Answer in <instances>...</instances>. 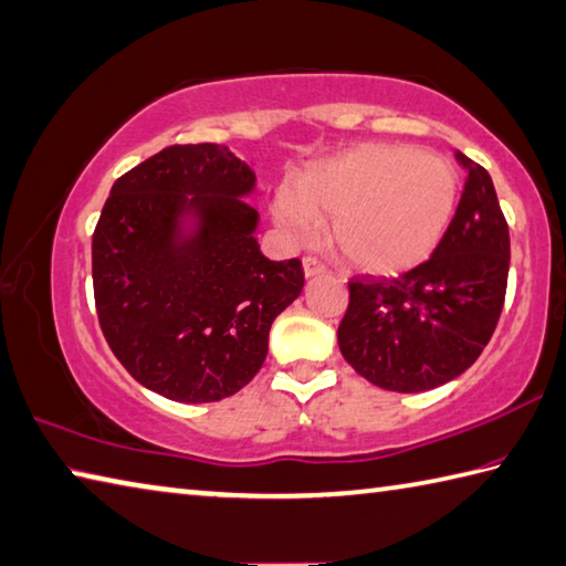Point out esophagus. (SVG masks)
<instances>
[{
    "label": "esophagus",
    "instance_id": "esophagus-1",
    "mask_svg": "<svg viewBox=\"0 0 566 566\" xmlns=\"http://www.w3.org/2000/svg\"><path fill=\"white\" fill-rule=\"evenodd\" d=\"M304 276L310 280V276H318V274H326V264L322 260H316V256H304Z\"/></svg>",
    "mask_w": 566,
    "mask_h": 566
}]
</instances>
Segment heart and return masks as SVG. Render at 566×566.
<instances>
[{"label":"heart","mask_w":566,"mask_h":566,"mask_svg":"<svg viewBox=\"0 0 566 566\" xmlns=\"http://www.w3.org/2000/svg\"><path fill=\"white\" fill-rule=\"evenodd\" d=\"M458 195L448 160L371 143L312 166L294 190L276 192L274 218L296 238L332 220V244L344 260L374 274H400L436 252Z\"/></svg>","instance_id":"b5f03b06"}]
</instances>
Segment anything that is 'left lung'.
Segmentation results:
<instances>
[{
	"instance_id": "1",
	"label": "left lung",
	"mask_w": 566,
	"mask_h": 566,
	"mask_svg": "<svg viewBox=\"0 0 566 566\" xmlns=\"http://www.w3.org/2000/svg\"><path fill=\"white\" fill-rule=\"evenodd\" d=\"M468 172L455 218L430 260L400 276L348 282L338 348L378 388L420 394L478 361L505 304L510 230L490 172L455 153Z\"/></svg>"
}]
</instances>
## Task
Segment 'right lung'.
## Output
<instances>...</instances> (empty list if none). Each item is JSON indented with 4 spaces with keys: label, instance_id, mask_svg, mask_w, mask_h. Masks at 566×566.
I'll use <instances>...</instances> for the list:
<instances>
[{
    "label": "right lung",
    "instance_id": "add662e5",
    "mask_svg": "<svg viewBox=\"0 0 566 566\" xmlns=\"http://www.w3.org/2000/svg\"><path fill=\"white\" fill-rule=\"evenodd\" d=\"M254 182L218 143L163 148L113 182L91 244L98 324L153 394H238L264 364L272 322L302 294V262H272L256 244Z\"/></svg>",
    "mask_w": 566,
    "mask_h": 566
}]
</instances>
